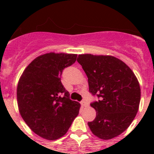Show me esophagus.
I'll list each match as a JSON object with an SVG mask.
<instances>
[{
  "label": "esophagus",
  "instance_id": "34e87169",
  "mask_svg": "<svg viewBox=\"0 0 154 154\" xmlns=\"http://www.w3.org/2000/svg\"><path fill=\"white\" fill-rule=\"evenodd\" d=\"M81 105H82V106H87V105H88V103L87 102V100H83L82 102H81Z\"/></svg>",
  "mask_w": 154,
  "mask_h": 154
}]
</instances>
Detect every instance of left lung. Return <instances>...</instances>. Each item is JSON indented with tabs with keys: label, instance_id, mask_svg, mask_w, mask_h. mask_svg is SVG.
Returning a JSON list of instances; mask_svg holds the SVG:
<instances>
[{
	"label": "left lung",
	"instance_id": "1",
	"mask_svg": "<svg viewBox=\"0 0 154 154\" xmlns=\"http://www.w3.org/2000/svg\"><path fill=\"white\" fill-rule=\"evenodd\" d=\"M77 62L88 78L89 91L100 98L91 104L97 117L88 122L97 138L108 140L128 129L139 110L140 87L137 77L123 61L110 55L80 54Z\"/></svg>",
	"mask_w": 154,
	"mask_h": 154
}]
</instances>
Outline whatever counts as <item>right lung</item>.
<instances>
[{
  "label": "right lung",
  "mask_w": 154,
  "mask_h": 154,
  "mask_svg": "<svg viewBox=\"0 0 154 154\" xmlns=\"http://www.w3.org/2000/svg\"><path fill=\"white\" fill-rule=\"evenodd\" d=\"M77 54L48 53L26 67L17 85L20 116L41 138L55 140L63 136L77 117L81 105L69 99L61 82L65 67L77 60Z\"/></svg>",
  "instance_id": "obj_1"
}]
</instances>
